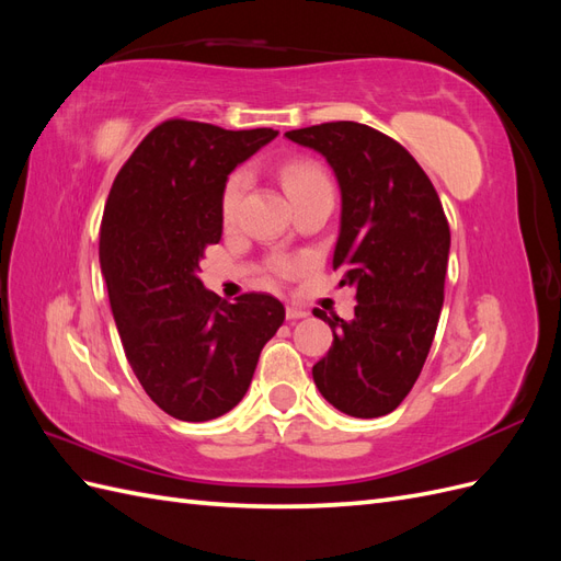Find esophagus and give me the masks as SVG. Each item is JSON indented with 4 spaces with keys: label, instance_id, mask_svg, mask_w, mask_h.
<instances>
[{
    "label": "esophagus",
    "instance_id": "esophagus-1",
    "mask_svg": "<svg viewBox=\"0 0 561 561\" xmlns=\"http://www.w3.org/2000/svg\"><path fill=\"white\" fill-rule=\"evenodd\" d=\"M285 316H287V320H299V318H307L309 311L307 309H299V307H295V304H290V307H287V311H285Z\"/></svg>",
    "mask_w": 561,
    "mask_h": 561
}]
</instances>
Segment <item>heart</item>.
Segmentation results:
<instances>
[{
    "label": "heart",
    "instance_id": "obj_1",
    "mask_svg": "<svg viewBox=\"0 0 561 561\" xmlns=\"http://www.w3.org/2000/svg\"><path fill=\"white\" fill-rule=\"evenodd\" d=\"M280 180H283L285 192L290 194V198L299 196L301 192L313 190V186L330 184L328 173L322 171V168L311 159L287 161L280 168ZM245 186H248V173L245 171H233L225 180L222 192H219V217H222L225 225H231L236 215H239V206H241ZM266 268L278 278H293L297 271L301 268V260L290 257V254H276V257L268 260Z\"/></svg>",
    "mask_w": 561,
    "mask_h": 561
}]
</instances>
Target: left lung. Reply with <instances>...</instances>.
I'll return each instance as SVG.
<instances>
[{
	"mask_svg": "<svg viewBox=\"0 0 561 561\" xmlns=\"http://www.w3.org/2000/svg\"><path fill=\"white\" fill-rule=\"evenodd\" d=\"M328 159L342 190L332 266L355 290V318L322 316L334 342L313 365L339 412L375 419L396 410L428 358L445 301L449 222L433 182L388 135L355 122L287 130Z\"/></svg>",
	"mask_w": 561,
	"mask_h": 561,
	"instance_id": "left-lung-1",
	"label": "left lung"
}]
</instances>
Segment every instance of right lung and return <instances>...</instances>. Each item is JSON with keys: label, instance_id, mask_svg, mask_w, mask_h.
Returning <instances> with one entry per match:
<instances>
[{"label": "right lung", "instance_id": "obj_1", "mask_svg": "<svg viewBox=\"0 0 561 561\" xmlns=\"http://www.w3.org/2000/svg\"><path fill=\"white\" fill-rule=\"evenodd\" d=\"M278 135L168 118L135 147L110 190L100 266L126 358L145 393L180 421H210L245 396L283 304H236L203 287L198 262L222 239L219 192L236 165Z\"/></svg>", "mask_w": 561, "mask_h": 561}]
</instances>
